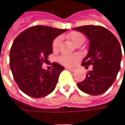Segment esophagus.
<instances>
[{
  "mask_svg": "<svg viewBox=\"0 0 125 125\" xmlns=\"http://www.w3.org/2000/svg\"><path fill=\"white\" fill-rule=\"evenodd\" d=\"M66 69L68 70H70V72H75V69H72V68H70V67H66Z\"/></svg>",
  "mask_w": 125,
  "mask_h": 125,
  "instance_id": "esophagus-1",
  "label": "esophagus"
}]
</instances>
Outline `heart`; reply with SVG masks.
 Returning <instances> with one entry per match:
<instances>
[{
    "label": "heart",
    "instance_id": "b5f03b06",
    "mask_svg": "<svg viewBox=\"0 0 125 125\" xmlns=\"http://www.w3.org/2000/svg\"><path fill=\"white\" fill-rule=\"evenodd\" d=\"M68 37L70 38L72 41L73 42L74 44H76L77 42L80 39L83 38L84 37L82 34H81L80 32H72L68 35ZM60 44V37H57L56 39L54 40V41L53 42L52 44V48L53 50L56 51ZM80 56L78 55H62L59 58V61L61 63H62L63 65L72 67L76 63V62L79 60Z\"/></svg>",
    "mask_w": 125,
    "mask_h": 125
}]
</instances>
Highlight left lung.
Returning a JSON list of instances; mask_svg holds the SVG:
<instances>
[{
  "label": "left lung",
  "mask_w": 125,
  "mask_h": 125,
  "mask_svg": "<svg viewBox=\"0 0 125 125\" xmlns=\"http://www.w3.org/2000/svg\"><path fill=\"white\" fill-rule=\"evenodd\" d=\"M88 38L89 49L81 65H93L84 81L76 84L85 93L99 95L113 83L120 70L122 49L116 37L104 27L83 26L73 28Z\"/></svg>",
  "instance_id": "8db88e82"
}]
</instances>
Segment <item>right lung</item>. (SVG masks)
<instances>
[{"instance_id":"obj_1","label":"right lung","mask_w":125,"mask_h":125,"mask_svg":"<svg viewBox=\"0 0 125 125\" xmlns=\"http://www.w3.org/2000/svg\"><path fill=\"white\" fill-rule=\"evenodd\" d=\"M67 31L36 26L21 32L14 40L10 53V67L23 93L31 97L41 98L54 90L65 67L53 62L52 70L48 71L42 65L53 53L54 39Z\"/></svg>"}]
</instances>
